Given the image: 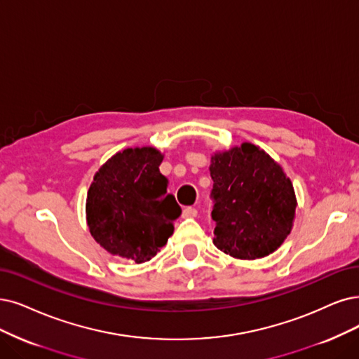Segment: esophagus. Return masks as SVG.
<instances>
[{
    "mask_svg": "<svg viewBox=\"0 0 359 359\" xmlns=\"http://www.w3.org/2000/svg\"><path fill=\"white\" fill-rule=\"evenodd\" d=\"M198 210L194 207H187L183 208V217H196Z\"/></svg>",
    "mask_w": 359,
    "mask_h": 359,
    "instance_id": "1",
    "label": "esophagus"
}]
</instances>
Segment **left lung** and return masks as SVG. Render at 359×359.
I'll use <instances>...</instances> for the list:
<instances>
[{"label": "left lung", "mask_w": 359, "mask_h": 359, "mask_svg": "<svg viewBox=\"0 0 359 359\" xmlns=\"http://www.w3.org/2000/svg\"><path fill=\"white\" fill-rule=\"evenodd\" d=\"M211 219L215 245L236 259L255 260L280 247L293 226L296 195L283 168L257 146L211 156Z\"/></svg>", "instance_id": "8db88e82"}]
</instances>
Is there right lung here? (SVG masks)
I'll return each mask as SVG.
<instances>
[{"instance_id":"right-lung-1","label":"right lung","mask_w":359,"mask_h":359,"mask_svg":"<svg viewBox=\"0 0 359 359\" xmlns=\"http://www.w3.org/2000/svg\"><path fill=\"white\" fill-rule=\"evenodd\" d=\"M163 155L154 148L126 149L96 172L87 195L93 238L112 256L151 260L172 233L182 208L159 172Z\"/></svg>"}]
</instances>
